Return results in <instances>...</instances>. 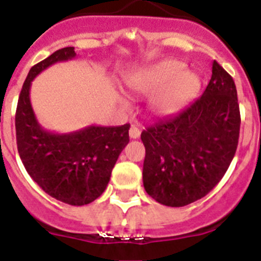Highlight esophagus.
I'll return each mask as SVG.
<instances>
[{
  "instance_id": "34e87169",
  "label": "esophagus",
  "mask_w": 261,
  "mask_h": 261,
  "mask_svg": "<svg viewBox=\"0 0 261 261\" xmlns=\"http://www.w3.org/2000/svg\"><path fill=\"white\" fill-rule=\"evenodd\" d=\"M128 135L131 139H138L140 136V130H139L138 126H131L130 131H128Z\"/></svg>"
}]
</instances>
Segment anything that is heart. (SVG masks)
<instances>
[{
  "label": "heart",
  "instance_id": "b5f03b06",
  "mask_svg": "<svg viewBox=\"0 0 261 261\" xmlns=\"http://www.w3.org/2000/svg\"><path fill=\"white\" fill-rule=\"evenodd\" d=\"M127 86L135 94H153L149 111L158 117L174 114L191 103L201 90L198 74L177 60H164L133 73Z\"/></svg>",
  "mask_w": 261,
  "mask_h": 261
}]
</instances>
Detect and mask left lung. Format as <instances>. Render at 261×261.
<instances>
[{
	"label": "left lung",
	"mask_w": 261,
	"mask_h": 261,
	"mask_svg": "<svg viewBox=\"0 0 261 261\" xmlns=\"http://www.w3.org/2000/svg\"><path fill=\"white\" fill-rule=\"evenodd\" d=\"M240 126L234 81L214 60L213 75L202 96L176 116L142 133L147 193L171 207L187 206L206 196L234 157Z\"/></svg>",
	"instance_id": "8db88e82"
}]
</instances>
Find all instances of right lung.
Listing matches in <instances>:
<instances>
[{"label":"right lung","instance_id":"obj_1","mask_svg":"<svg viewBox=\"0 0 261 261\" xmlns=\"http://www.w3.org/2000/svg\"><path fill=\"white\" fill-rule=\"evenodd\" d=\"M74 57V47L60 48L31 68L19 95L15 128L19 155L32 179L58 201L84 206L106 191L119 153L130 140V125H92L55 134L38 123L29 99L32 81L50 65Z\"/></svg>","mask_w":261,"mask_h":261}]
</instances>
